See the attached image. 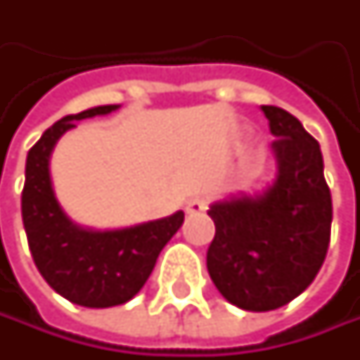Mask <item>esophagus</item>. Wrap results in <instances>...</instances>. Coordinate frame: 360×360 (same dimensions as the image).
Instances as JSON below:
<instances>
[{
	"mask_svg": "<svg viewBox=\"0 0 360 360\" xmlns=\"http://www.w3.org/2000/svg\"><path fill=\"white\" fill-rule=\"evenodd\" d=\"M208 208V200L206 198H200V196H196V198H190L186 202V212L188 214H200Z\"/></svg>",
	"mask_w": 360,
	"mask_h": 360,
	"instance_id": "esophagus-1",
	"label": "esophagus"
}]
</instances>
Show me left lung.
<instances>
[{
  "instance_id": "left-lung-1",
  "label": "left lung",
  "mask_w": 360,
  "mask_h": 360,
  "mask_svg": "<svg viewBox=\"0 0 360 360\" xmlns=\"http://www.w3.org/2000/svg\"><path fill=\"white\" fill-rule=\"evenodd\" d=\"M276 138V178L256 194L214 202L206 266L220 295L244 311H274L307 290L325 262L333 200L321 146L292 114L260 108Z\"/></svg>"
}]
</instances>
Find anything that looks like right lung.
I'll use <instances>...</instances> for the list:
<instances>
[{
  "label": "right lung",
  "mask_w": 360,
  "mask_h": 360,
  "mask_svg": "<svg viewBox=\"0 0 360 360\" xmlns=\"http://www.w3.org/2000/svg\"><path fill=\"white\" fill-rule=\"evenodd\" d=\"M98 105L58 120L27 152L21 218L34 262L46 283L70 302L88 309L118 307L134 298L152 274L162 248L184 222V212L130 229L94 230L76 224L53 194L49 158L76 122L116 112Z\"/></svg>",
  "instance_id": "obj_1"
}]
</instances>
